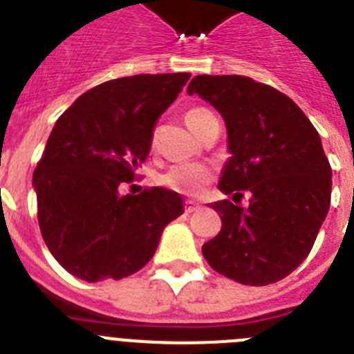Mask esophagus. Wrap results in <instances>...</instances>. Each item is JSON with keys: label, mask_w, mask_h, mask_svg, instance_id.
Returning a JSON list of instances; mask_svg holds the SVG:
<instances>
[{"label": "esophagus", "mask_w": 354, "mask_h": 354, "mask_svg": "<svg viewBox=\"0 0 354 354\" xmlns=\"http://www.w3.org/2000/svg\"><path fill=\"white\" fill-rule=\"evenodd\" d=\"M184 209H186V212H195L196 209H200V205L195 204V202H186Z\"/></svg>", "instance_id": "34e87169"}]
</instances>
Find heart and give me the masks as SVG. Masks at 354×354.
Masks as SVG:
<instances>
[{
    "label": "heart",
    "instance_id": "obj_1",
    "mask_svg": "<svg viewBox=\"0 0 354 354\" xmlns=\"http://www.w3.org/2000/svg\"><path fill=\"white\" fill-rule=\"evenodd\" d=\"M212 117V113L205 108H193L184 115L187 127L196 134V131L202 127L205 120ZM212 170L200 162H184V165H175L170 170L161 175V184L168 189L183 195L196 196L204 192L205 187L211 184Z\"/></svg>",
    "mask_w": 354,
    "mask_h": 354
}]
</instances>
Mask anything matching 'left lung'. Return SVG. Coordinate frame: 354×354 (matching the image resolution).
<instances>
[{"instance_id":"left-lung-1","label":"left lung","mask_w":354,"mask_h":354,"mask_svg":"<svg viewBox=\"0 0 354 354\" xmlns=\"http://www.w3.org/2000/svg\"><path fill=\"white\" fill-rule=\"evenodd\" d=\"M196 93L223 117L230 158L211 204L221 230L202 246L212 270L245 286H270L310 253L330 209L331 168L319 133L298 104L245 76H195ZM248 192V208L235 200Z\"/></svg>"}]
</instances>
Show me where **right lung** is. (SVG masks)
I'll use <instances>...</instances> for the list:
<instances>
[{"instance_id": "1", "label": "right lung", "mask_w": 354, "mask_h": 354, "mask_svg": "<svg viewBox=\"0 0 354 354\" xmlns=\"http://www.w3.org/2000/svg\"><path fill=\"white\" fill-rule=\"evenodd\" d=\"M192 74H138L97 84L56 120L33 174L39 225L62 268L84 282L120 280L152 259L184 212L179 193L122 195L147 159L158 118Z\"/></svg>"}]
</instances>
